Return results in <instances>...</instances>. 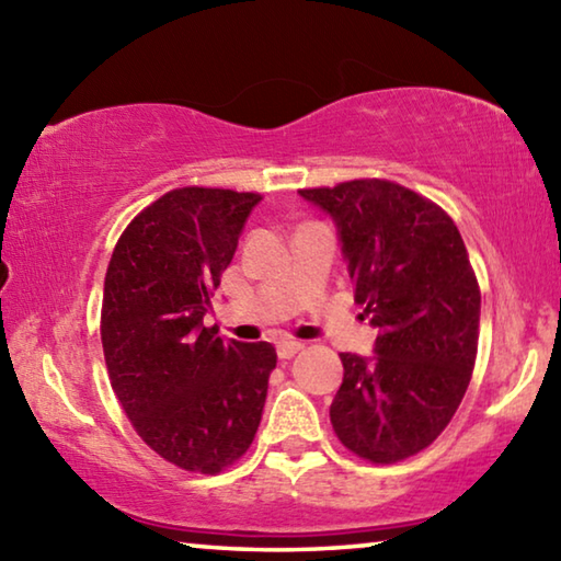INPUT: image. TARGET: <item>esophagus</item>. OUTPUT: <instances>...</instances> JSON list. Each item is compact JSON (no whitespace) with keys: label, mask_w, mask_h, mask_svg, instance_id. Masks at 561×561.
Instances as JSON below:
<instances>
[{"label":"esophagus","mask_w":561,"mask_h":561,"mask_svg":"<svg viewBox=\"0 0 561 561\" xmlns=\"http://www.w3.org/2000/svg\"><path fill=\"white\" fill-rule=\"evenodd\" d=\"M301 348H304L301 341H294V339H282V341H277V356H279V358L297 356Z\"/></svg>","instance_id":"34e87169"}]
</instances>
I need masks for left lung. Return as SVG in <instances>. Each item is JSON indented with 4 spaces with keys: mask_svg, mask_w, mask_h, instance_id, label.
<instances>
[{
    "mask_svg": "<svg viewBox=\"0 0 561 561\" xmlns=\"http://www.w3.org/2000/svg\"><path fill=\"white\" fill-rule=\"evenodd\" d=\"M299 195L334 220L354 299L378 329L371 356L341 354L331 425L358 458H411L450 423L478 354L480 289L462 237L438 205L391 180Z\"/></svg>",
    "mask_w": 561,
    "mask_h": 561,
    "instance_id": "1",
    "label": "left lung"
}]
</instances>
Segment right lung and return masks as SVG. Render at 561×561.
I'll list each match as a JSON object with an SVG mask.
<instances>
[{
  "label": "right lung",
  "mask_w": 561,
  "mask_h": 561,
  "mask_svg": "<svg viewBox=\"0 0 561 561\" xmlns=\"http://www.w3.org/2000/svg\"><path fill=\"white\" fill-rule=\"evenodd\" d=\"M254 193L170 190L113 250L101 341L111 386L133 428L160 458L220 472L250 448L277 351L220 339L203 319L232 262Z\"/></svg>",
  "instance_id": "add662e5"
}]
</instances>
